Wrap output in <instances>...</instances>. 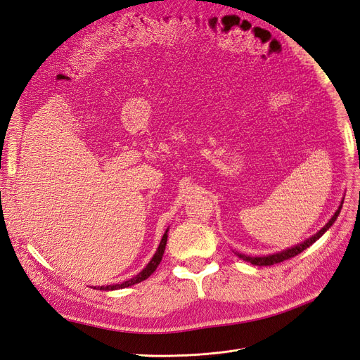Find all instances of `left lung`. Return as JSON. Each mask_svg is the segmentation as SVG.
Returning <instances> with one entry per match:
<instances>
[{"instance_id": "8db88e82", "label": "left lung", "mask_w": 360, "mask_h": 360, "mask_svg": "<svg viewBox=\"0 0 360 360\" xmlns=\"http://www.w3.org/2000/svg\"><path fill=\"white\" fill-rule=\"evenodd\" d=\"M342 202H344V200L341 201V204H340V207H338V210L335 212V214L330 217L329 219V222L326 224L320 231H317L315 233L314 236H311V237H308L307 240H303V242H300V243H297L296 246H291V248H287V249H284V250H281V252H276V254H270V255H263V257H250V255H245V254H240V252H234L238 258H242V259H245V261H248V263H250V264H254V266H271V264H276V263H281V261H285V259H288V258H292V257H296L297 254H300V252H303L304 249L307 248H309L312 243H315L319 240V238L329 230V228L335 224V221H336V217H338V214H340V212H341V209H342Z\"/></svg>"}]
</instances>
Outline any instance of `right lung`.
Here are the masks:
<instances>
[{
	"mask_svg": "<svg viewBox=\"0 0 360 360\" xmlns=\"http://www.w3.org/2000/svg\"><path fill=\"white\" fill-rule=\"evenodd\" d=\"M168 230L169 228H167V231L163 233L162 236V240L156 249L155 255L151 257V259L148 261V264L139 271L138 275H135L134 278H130L124 282H122V284H112V285H102V287H97V290H103V291H112V290H120V288H126V287H130V285H135V284H139V282L146 281L153 271L158 269V266L160 264L162 261V257H163V252H165V246H167V240H168Z\"/></svg>",
	"mask_w": 360,
	"mask_h": 360,
	"instance_id": "obj_1",
	"label": "right lung"
}]
</instances>
